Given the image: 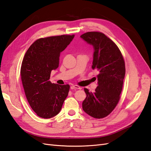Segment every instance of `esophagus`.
Wrapping results in <instances>:
<instances>
[{"label":"esophagus","instance_id":"1","mask_svg":"<svg viewBox=\"0 0 151 151\" xmlns=\"http://www.w3.org/2000/svg\"><path fill=\"white\" fill-rule=\"evenodd\" d=\"M70 88L72 90H74V89H81V87L78 85H72L70 86Z\"/></svg>","mask_w":151,"mask_h":151}]
</instances>
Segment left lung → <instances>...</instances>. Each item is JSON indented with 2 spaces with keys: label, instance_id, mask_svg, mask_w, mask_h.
<instances>
[{
  "label": "left lung",
  "instance_id": "1",
  "mask_svg": "<svg viewBox=\"0 0 151 151\" xmlns=\"http://www.w3.org/2000/svg\"><path fill=\"white\" fill-rule=\"evenodd\" d=\"M81 38L93 47L91 68L99 71L95 92L84 88L86 97L83 109L93 118L102 119L112 112L119 101L126 73L125 62L119 47L103 33L88 32Z\"/></svg>",
  "mask_w": 151,
  "mask_h": 151
}]
</instances>
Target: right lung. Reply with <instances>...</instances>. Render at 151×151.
<instances>
[{
  "label": "right lung",
  "instance_id": "add662e5",
  "mask_svg": "<svg viewBox=\"0 0 151 151\" xmlns=\"http://www.w3.org/2000/svg\"><path fill=\"white\" fill-rule=\"evenodd\" d=\"M74 35L40 38L29 47L22 63L20 74L25 96L36 115L50 119L61 111L70 90L68 84L51 83V71L59 67L60 53Z\"/></svg>",
  "mask_w": 151,
  "mask_h": 151
}]
</instances>
